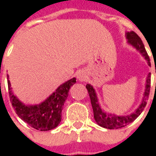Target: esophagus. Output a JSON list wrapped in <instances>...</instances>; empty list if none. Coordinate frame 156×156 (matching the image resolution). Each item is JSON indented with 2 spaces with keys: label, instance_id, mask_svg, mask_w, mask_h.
<instances>
[{
  "label": "esophagus",
  "instance_id": "1",
  "mask_svg": "<svg viewBox=\"0 0 156 156\" xmlns=\"http://www.w3.org/2000/svg\"><path fill=\"white\" fill-rule=\"evenodd\" d=\"M77 78H78V81L80 82H85L87 79V73L84 72V71H79L78 73H77Z\"/></svg>",
  "mask_w": 156,
  "mask_h": 156
}]
</instances>
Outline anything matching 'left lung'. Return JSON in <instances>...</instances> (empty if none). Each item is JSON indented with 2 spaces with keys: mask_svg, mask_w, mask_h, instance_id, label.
<instances>
[{
  "mask_svg": "<svg viewBox=\"0 0 156 156\" xmlns=\"http://www.w3.org/2000/svg\"><path fill=\"white\" fill-rule=\"evenodd\" d=\"M126 37L127 39V44L131 45L132 47L134 48L137 51L140 52V54L144 57L148 66H151L150 58L147 55V52L146 51L144 44L143 41L135 32L133 31H128L126 33ZM86 87L87 89L89 95H90V102L92 105L93 112H94V118H95L96 123L101 127L109 129H120L125 127L126 126L133 122L137 117H138L147 104V100L149 97V93H150L151 88V73L147 74V79H146V87L145 90L143 93V99L141 101L139 106L135 109V111L130 113L129 115L126 116H117L115 114L108 113L104 111V109L101 108L99 100H98L97 94L95 92L92 86L90 84H87Z\"/></svg>",
  "mask_w": 156,
  "mask_h": 156,
  "instance_id": "8db88e82",
  "label": "left lung"
}]
</instances>
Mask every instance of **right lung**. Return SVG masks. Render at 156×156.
<instances>
[{
    "instance_id": "obj_1",
    "label": "right lung",
    "mask_w": 156,
    "mask_h": 156,
    "mask_svg": "<svg viewBox=\"0 0 156 156\" xmlns=\"http://www.w3.org/2000/svg\"><path fill=\"white\" fill-rule=\"evenodd\" d=\"M7 79L10 102L17 115L23 121L40 131H48L57 127L61 121V112L68 97L69 88L76 83L75 78L59 86L46 100L35 105H27L18 100L12 90L9 75Z\"/></svg>"
}]
</instances>
